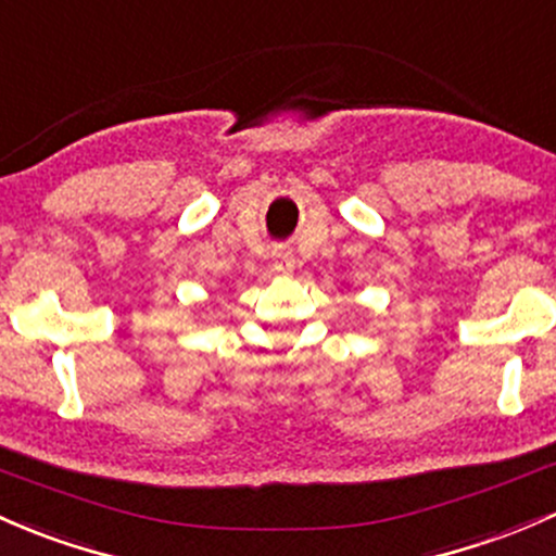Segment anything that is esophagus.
Here are the masks:
<instances>
[{
  "label": "esophagus",
  "instance_id": "34e87169",
  "mask_svg": "<svg viewBox=\"0 0 556 556\" xmlns=\"http://www.w3.org/2000/svg\"><path fill=\"white\" fill-rule=\"evenodd\" d=\"M293 268H295V258L288 253V250H277V253H274V271L288 277V274H293Z\"/></svg>",
  "mask_w": 556,
  "mask_h": 556
}]
</instances>
